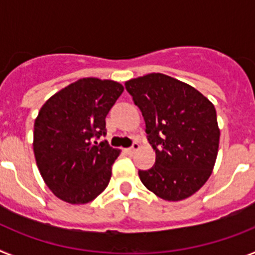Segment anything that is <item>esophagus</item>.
Masks as SVG:
<instances>
[{
    "instance_id": "1",
    "label": "esophagus",
    "mask_w": 255,
    "mask_h": 255,
    "mask_svg": "<svg viewBox=\"0 0 255 255\" xmlns=\"http://www.w3.org/2000/svg\"><path fill=\"white\" fill-rule=\"evenodd\" d=\"M138 148H139V144H138V143H132L131 147H130V148H126L125 150H126V152H128V153H129V154H132V153H134L135 150L138 149Z\"/></svg>"
}]
</instances>
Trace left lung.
Masks as SVG:
<instances>
[{"mask_svg":"<svg viewBox=\"0 0 255 255\" xmlns=\"http://www.w3.org/2000/svg\"><path fill=\"white\" fill-rule=\"evenodd\" d=\"M141 111L155 152L149 170H139L148 190L164 200L190 197L206 184L217 158L220 129L215 106L195 88L153 73L125 83Z\"/></svg>","mask_w":255,"mask_h":255,"instance_id":"left-lung-1","label":"left lung"}]
</instances>
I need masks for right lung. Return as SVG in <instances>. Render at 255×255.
Returning a JSON list of instances; mask_svg holds the SVG:
<instances>
[{
	"mask_svg": "<svg viewBox=\"0 0 255 255\" xmlns=\"http://www.w3.org/2000/svg\"><path fill=\"white\" fill-rule=\"evenodd\" d=\"M124 87L112 80L80 79L42 106L34 123L35 161L51 191L71 204H85L107 188L119 150L98 139L106 116Z\"/></svg>",
	"mask_w": 255,
	"mask_h": 255,
	"instance_id": "obj_1",
	"label": "right lung"
}]
</instances>
